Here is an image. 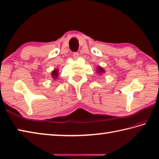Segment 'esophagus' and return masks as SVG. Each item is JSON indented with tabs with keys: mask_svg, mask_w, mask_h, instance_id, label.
Listing matches in <instances>:
<instances>
[{
	"mask_svg": "<svg viewBox=\"0 0 159 159\" xmlns=\"http://www.w3.org/2000/svg\"><path fill=\"white\" fill-rule=\"evenodd\" d=\"M73 56V58L76 59H77V58L79 57V54L77 53V52H74Z\"/></svg>",
	"mask_w": 159,
	"mask_h": 159,
	"instance_id": "1",
	"label": "esophagus"
}]
</instances>
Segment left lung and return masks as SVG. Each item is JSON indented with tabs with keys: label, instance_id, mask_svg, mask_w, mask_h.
<instances>
[{
	"label": "left lung",
	"instance_id": "1",
	"mask_svg": "<svg viewBox=\"0 0 159 159\" xmlns=\"http://www.w3.org/2000/svg\"><path fill=\"white\" fill-rule=\"evenodd\" d=\"M96 70H97V73L99 75H102L103 73H105V70H104L103 68H102L100 66H98L97 68H96Z\"/></svg>",
	"mask_w": 159,
	"mask_h": 159
}]
</instances>
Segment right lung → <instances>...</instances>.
<instances>
[{
  "mask_svg": "<svg viewBox=\"0 0 159 159\" xmlns=\"http://www.w3.org/2000/svg\"><path fill=\"white\" fill-rule=\"evenodd\" d=\"M58 75H59V69H58V68H57V69H54L51 72V77L54 80L57 79Z\"/></svg>",
  "mask_w": 159,
  "mask_h": 159,
  "instance_id": "right-lung-1",
  "label": "right lung"
}]
</instances>
